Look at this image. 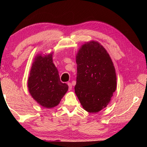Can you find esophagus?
<instances>
[{
    "instance_id": "obj_1",
    "label": "esophagus",
    "mask_w": 147,
    "mask_h": 147,
    "mask_svg": "<svg viewBox=\"0 0 147 147\" xmlns=\"http://www.w3.org/2000/svg\"><path fill=\"white\" fill-rule=\"evenodd\" d=\"M67 85L69 86V91H71L72 89V84H71V83L68 82Z\"/></svg>"
}]
</instances>
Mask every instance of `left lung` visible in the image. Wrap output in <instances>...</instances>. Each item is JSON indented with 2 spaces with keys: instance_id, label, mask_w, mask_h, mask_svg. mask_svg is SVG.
<instances>
[{
  "instance_id": "1",
  "label": "left lung",
  "mask_w": 147,
  "mask_h": 147,
  "mask_svg": "<svg viewBox=\"0 0 147 147\" xmlns=\"http://www.w3.org/2000/svg\"><path fill=\"white\" fill-rule=\"evenodd\" d=\"M74 90L84 109L96 113L106 108L116 90L117 77L112 60L97 41L83 45L76 54Z\"/></svg>"
}]
</instances>
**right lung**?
<instances>
[{
    "label": "right lung",
    "mask_w": 147,
    "mask_h": 147,
    "mask_svg": "<svg viewBox=\"0 0 147 147\" xmlns=\"http://www.w3.org/2000/svg\"><path fill=\"white\" fill-rule=\"evenodd\" d=\"M28 88L32 98L44 108L58 105L69 87L60 81L58 69L53 63V54L36 56L30 72Z\"/></svg>",
    "instance_id": "1"
}]
</instances>
